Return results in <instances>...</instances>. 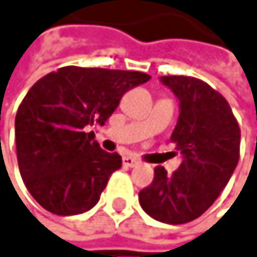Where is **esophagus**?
I'll list each match as a JSON object with an SVG mask.
<instances>
[{
    "mask_svg": "<svg viewBox=\"0 0 257 257\" xmlns=\"http://www.w3.org/2000/svg\"><path fill=\"white\" fill-rule=\"evenodd\" d=\"M139 160H136L134 157H123V164L126 168H136V166H139Z\"/></svg>",
    "mask_w": 257,
    "mask_h": 257,
    "instance_id": "1",
    "label": "esophagus"
}]
</instances>
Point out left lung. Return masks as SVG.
I'll list each match as a JSON object with an SVG mask.
<instances>
[{"instance_id": "obj_1", "label": "left lung", "mask_w": 257, "mask_h": 257, "mask_svg": "<svg viewBox=\"0 0 257 257\" xmlns=\"http://www.w3.org/2000/svg\"><path fill=\"white\" fill-rule=\"evenodd\" d=\"M160 82L180 102L171 140L183 161L172 175L155 168L139 201L154 219L177 225L203 215L227 186L239 160L241 131L228 102L206 82L187 76H163Z\"/></svg>"}]
</instances>
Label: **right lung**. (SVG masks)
Here are the masks:
<instances>
[{
	"label": "right lung",
	"mask_w": 257,
	"mask_h": 257,
	"mask_svg": "<svg viewBox=\"0 0 257 257\" xmlns=\"http://www.w3.org/2000/svg\"><path fill=\"white\" fill-rule=\"evenodd\" d=\"M149 79L140 71L62 67L29 89L15 118L18 166L45 210L71 216L97 204L121 157L102 151L88 127L105 124L126 91Z\"/></svg>",
	"instance_id": "obj_1"
}]
</instances>
